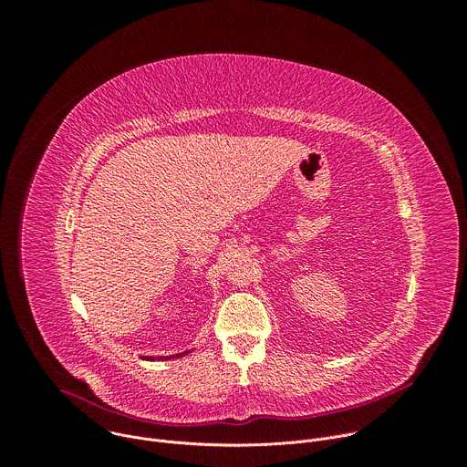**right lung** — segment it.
Returning a JSON list of instances; mask_svg holds the SVG:
<instances>
[{
  "label": "right lung",
  "mask_w": 467,
  "mask_h": 467,
  "mask_svg": "<svg viewBox=\"0 0 467 467\" xmlns=\"http://www.w3.org/2000/svg\"><path fill=\"white\" fill-rule=\"evenodd\" d=\"M184 355H188V351H184V353H177V355H170V357H159V360H170V358H179V357H184ZM142 358H146V360H155V358H151V357H142Z\"/></svg>",
  "instance_id": "add662e5"
}]
</instances>
